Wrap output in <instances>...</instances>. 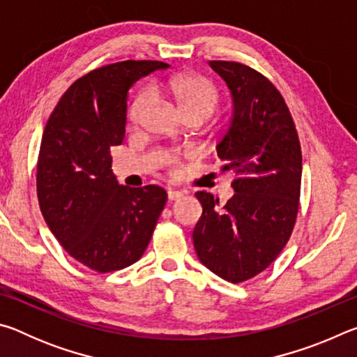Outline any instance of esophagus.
<instances>
[{
	"mask_svg": "<svg viewBox=\"0 0 357 357\" xmlns=\"http://www.w3.org/2000/svg\"><path fill=\"white\" fill-rule=\"evenodd\" d=\"M183 197V192H179V190H168V200L170 202H174V200H179V198Z\"/></svg>",
	"mask_w": 357,
	"mask_h": 357,
	"instance_id": "1",
	"label": "esophagus"
}]
</instances>
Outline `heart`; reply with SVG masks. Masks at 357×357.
<instances>
[{
  "mask_svg": "<svg viewBox=\"0 0 357 357\" xmlns=\"http://www.w3.org/2000/svg\"><path fill=\"white\" fill-rule=\"evenodd\" d=\"M154 93H165L176 102L178 108L185 119L195 118L202 123L214 113L219 104V91L214 83L208 80L206 77L197 74H183L164 82L153 84ZM153 94L149 89H142L129 107V119L132 124L142 123L144 113L151 105ZM162 165L172 174H178L181 168V159L174 153L162 154Z\"/></svg>",
  "mask_w": 357,
  "mask_h": 357,
  "instance_id": "1",
  "label": "heart"
}]
</instances>
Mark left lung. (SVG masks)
Masks as SVG:
<instances>
[{"label": "left lung", "mask_w": 357, "mask_h": 357, "mask_svg": "<svg viewBox=\"0 0 357 357\" xmlns=\"http://www.w3.org/2000/svg\"><path fill=\"white\" fill-rule=\"evenodd\" d=\"M231 93L233 118L217 143L222 172H233L234 195L219 206L195 195L203 214L193 229L200 261L222 279L241 283L279 257L299 209L302 154L294 121L273 83L249 66L209 61Z\"/></svg>", "instance_id": "left-lung-1"}]
</instances>
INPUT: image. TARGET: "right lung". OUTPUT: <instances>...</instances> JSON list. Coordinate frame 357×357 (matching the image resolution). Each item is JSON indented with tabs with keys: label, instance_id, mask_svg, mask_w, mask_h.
Masks as SVG:
<instances>
[{
	"label": "right lung",
	"instance_id": "add662e5",
	"mask_svg": "<svg viewBox=\"0 0 357 357\" xmlns=\"http://www.w3.org/2000/svg\"><path fill=\"white\" fill-rule=\"evenodd\" d=\"M162 61H121L70 84L48 118L38 157L40 213L58 243L96 273L142 258L167 203L159 185L118 184L110 148L123 143L129 88Z\"/></svg>",
	"mask_w": 357,
	"mask_h": 357
}]
</instances>
